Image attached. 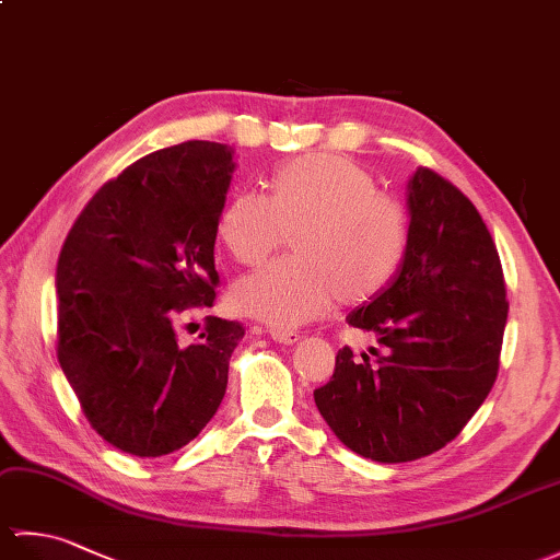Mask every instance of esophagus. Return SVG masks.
Wrapping results in <instances>:
<instances>
[{
	"label": "esophagus",
	"mask_w": 560,
	"mask_h": 560,
	"mask_svg": "<svg viewBox=\"0 0 560 560\" xmlns=\"http://www.w3.org/2000/svg\"><path fill=\"white\" fill-rule=\"evenodd\" d=\"M269 335L273 341L287 343V347H291V343H295V341H301L299 331H289V329H269Z\"/></svg>",
	"instance_id": "esophagus-1"
}]
</instances>
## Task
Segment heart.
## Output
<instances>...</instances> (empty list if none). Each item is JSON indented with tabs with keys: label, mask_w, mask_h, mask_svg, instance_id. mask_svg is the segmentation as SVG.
<instances>
[{
	"label": "heart",
	"mask_w": 560,
	"mask_h": 560,
	"mask_svg": "<svg viewBox=\"0 0 560 560\" xmlns=\"http://www.w3.org/2000/svg\"><path fill=\"white\" fill-rule=\"evenodd\" d=\"M293 257L237 279L231 301L273 327H299L341 303H365L389 287L407 255L409 221L377 192L373 173L337 153H313L277 171L271 197L233 195L219 235L243 265H261L287 245Z\"/></svg>",
	"instance_id": "obj_1"
}]
</instances>
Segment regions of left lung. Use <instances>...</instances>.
Instances as JSON below:
<instances>
[{
	"label": "left lung",
	"instance_id": "1",
	"mask_svg": "<svg viewBox=\"0 0 560 560\" xmlns=\"http://www.w3.org/2000/svg\"><path fill=\"white\" fill-rule=\"evenodd\" d=\"M409 245L397 277L347 323L383 353L353 359L315 389L327 425L355 455L397 464L455 440L489 397L508 323L505 279L477 207L431 168L409 180Z\"/></svg>",
	"mask_w": 560,
	"mask_h": 560
}]
</instances>
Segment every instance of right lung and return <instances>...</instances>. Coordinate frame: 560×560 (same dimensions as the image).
<instances>
[{"mask_svg": "<svg viewBox=\"0 0 560 560\" xmlns=\"http://www.w3.org/2000/svg\"><path fill=\"white\" fill-rule=\"evenodd\" d=\"M233 168V149L217 141L153 151L91 197L59 253V365L93 431L135 457L187 445L225 395L243 325L207 317L183 347L173 323L217 299L213 243Z\"/></svg>", "mask_w": 560, "mask_h": 560, "instance_id": "add662e5", "label": "right lung"}]
</instances>
